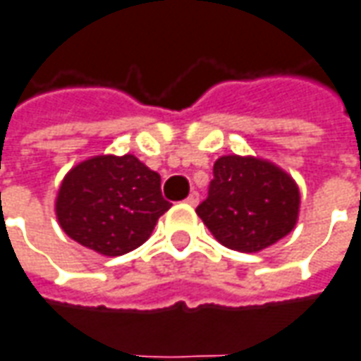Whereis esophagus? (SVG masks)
I'll return each mask as SVG.
<instances>
[{
    "instance_id": "esophagus-1",
    "label": "esophagus",
    "mask_w": 361,
    "mask_h": 361,
    "mask_svg": "<svg viewBox=\"0 0 361 361\" xmlns=\"http://www.w3.org/2000/svg\"><path fill=\"white\" fill-rule=\"evenodd\" d=\"M185 202H186V204H188V206H196V204H198V202H200V195H198L196 190H192L190 195L186 196Z\"/></svg>"
}]
</instances>
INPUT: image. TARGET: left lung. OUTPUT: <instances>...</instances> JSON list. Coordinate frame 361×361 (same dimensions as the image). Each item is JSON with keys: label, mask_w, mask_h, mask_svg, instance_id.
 Here are the masks:
<instances>
[{"label": "left lung", "mask_w": 361, "mask_h": 361, "mask_svg": "<svg viewBox=\"0 0 361 361\" xmlns=\"http://www.w3.org/2000/svg\"><path fill=\"white\" fill-rule=\"evenodd\" d=\"M295 178L259 157L224 155L214 163L208 198L196 208L218 242L257 253L283 240L299 220Z\"/></svg>", "instance_id": "8db88e82"}]
</instances>
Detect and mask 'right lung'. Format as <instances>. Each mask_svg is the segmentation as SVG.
I'll return each instance as SVG.
<instances>
[{"mask_svg": "<svg viewBox=\"0 0 361 361\" xmlns=\"http://www.w3.org/2000/svg\"><path fill=\"white\" fill-rule=\"evenodd\" d=\"M171 208L161 176L135 155H96L64 175L54 202L64 233L100 255L116 257L149 240Z\"/></svg>", "mask_w": 361, "mask_h": 361, "instance_id": "add662e5", "label": "right lung"}]
</instances>
